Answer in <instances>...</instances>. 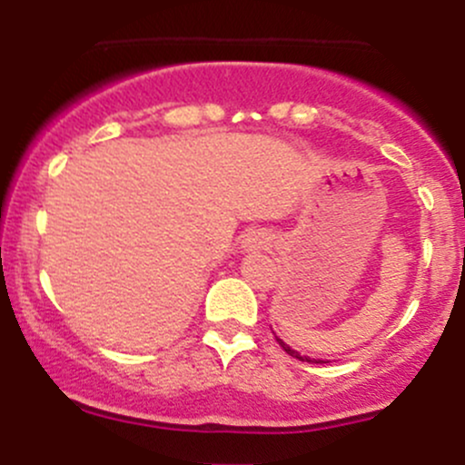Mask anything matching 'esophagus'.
Here are the masks:
<instances>
[{"mask_svg": "<svg viewBox=\"0 0 465 465\" xmlns=\"http://www.w3.org/2000/svg\"><path fill=\"white\" fill-rule=\"evenodd\" d=\"M266 242H269V238H266L264 232H260V229H249V232L244 233L242 247L247 251H255L266 247Z\"/></svg>", "mask_w": 465, "mask_h": 465, "instance_id": "1", "label": "esophagus"}]
</instances>
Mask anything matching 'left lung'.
Here are the masks:
<instances>
[{
    "mask_svg": "<svg viewBox=\"0 0 465 465\" xmlns=\"http://www.w3.org/2000/svg\"><path fill=\"white\" fill-rule=\"evenodd\" d=\"M275 339H277V336H275ZM277 343H280V348L282 350H284L286 351V354H291L292 356V359H300V361H303V356H300V354H297V351L295 350H291V348H288V345L284 343V341H282V339H277Z\"/></svg>",
    "mask_w": 465,
    "mask_h": 465,
    "instance_id": "1",
    "label": "left lung"
}]
</instances>
